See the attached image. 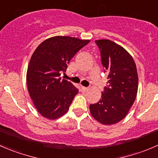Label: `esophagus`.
I'll return each mask as SVG.
<instances>
[{
    "mask_svg": "<svg viewBox=\"0 0 158 158\" xmlns=\"http://www.w3.org/2000/svg\"><path fill=\"white\" fill-rule=\"evenodd\" d=\"M81 90L82 92H86L89 90V87H81Z\"/></svg>",
    "mask_w": 158,
    "mask_h": 158,
    "instance_id": "obj_1",
    "label": "esophagus"
}]
</instances>
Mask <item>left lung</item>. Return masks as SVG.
Instances as JSON below:
<instances>
[{
	"label": "left lung",
	"mask_w": 158,
	"mask_h": 158,
	"mask_svg": "<svg viewBox=\"0 0 158 158\" xmlns=\"http://www.w3.org/2000/svg\"><path fill=\"white\" fill-rule=\"evenodd\" d=\"M101 63L108 72L107 86L98 103L90 105L92 117L98 122L111 125L124 119L135 101L138 76L130 54L110 40H97Z\"/></svg>",
	"instance_id": "1"
}]
</instances>
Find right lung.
Returning a JSON list of instances; mask_svg holds the SVG:
<instances>
[{"label":"right lung","mask_w":158,"mask_h":158,"mask_svg":"<svg viewBox=\"0 0 158 158\" xmlns=\"http://www.w3.org/2000/svg\"><path fill=\"white\" fill-rule=\"evenodd\" d=\"M90 42L68 36H56L42 42L33 53L27 71V84L37 111L54 120L68 112L78 89L60 77L77 51Z\"/></svg>","instance_id":"add662e5"}]
</instances>
